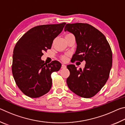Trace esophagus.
<instances>
[{
  "instance_id": "esophagus-1",
  "label": "esophagus",
  "mask_w": 125,
  "mask_h": 125,
  "mask_svg": "<svg viewBox=\"0 0 125 125\" xmlns=\"http://www.w3.org/2000/svg\"><path fill=\"white\" fill-rule=\"evenodd\" d=\"M67 67V66H66V65H64V64H62V67H61V68H65Z\"/></svg>"
}]
</instances>
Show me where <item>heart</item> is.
<instances>
[{"label": "heart", "instance_id": "b5f03b06", "mask_svg": "<svg viewBox=\"0 0 125 125\" xmlns=\"http://www.w3.org/2000/svg\"><path fill=\"white\" fill-rule=\"evenodd\" d=\"M71 33H69V34H67L66 35H70ZM65 35V36H66ZM68 54H66L65 55H63L62 57H61V60H62L63 61H64V62H65L67 60V58H68Z\"/></svg>", "mask_w": 125, "mask_h": 125}]
</instances>
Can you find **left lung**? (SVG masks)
Listing matches in <instances>:
<instances>
[{
	"label": "left lung",
	"instance_id": "8db88e82",
	"mask_svg": "<svg viewBox=\"0 0 125 125\" xmlns=\"http://www.w3.org/2000/svg\"><path fill=\"white\" fill-rule=\"evenodd\" d=\"M65 31L74 35L77 49L72 60L85 61L83 70L74 64L67 67L70 75L67 79L69 89L82 98H92L101 90L109 77L113 54L104 35L92 25L84 23L67 24Z\"/></svg>",
	"mask_w": 125,
	"mask_h": 125
}]
</instances>
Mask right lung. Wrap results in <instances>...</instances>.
<instances>
[{"label":"right lung","instance_id":"add662e5","mask_svg":"<svg viewBox=\"0 0 125 125\" xmlns=\"http://www.w3.org/2000/svg\"><path fill=\"white\" fill-rule=\"evenodd\" d=\"M66 23L35 26L20 38L15 46L12 73L16 85L30 98H39L50 90L51 75L61 67L58 61L47 64L41 60L43 52L51 48L53 41Z\"/></svg>","mask_w":125,"mask_h":125}]
</instances>
